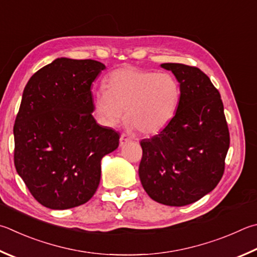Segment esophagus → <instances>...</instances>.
Wrapping results in <instances>:
<instances>
[{"mask_svg": "<svg viewBox=\"0 0 257 257\" xmlns=\"http://www.w3.org/2000/svg\"><path fill=\"white\" fill-rule=\"evenodd\" d=\"M128 142H130V138L127 136V135L122 134L120 136V146H123V145L127 144Z\"/></svg>", "mask_w": 257, "mask_h": 257, "instance_id": "1", "label": "esophagus"}]
</instances>
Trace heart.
Wrapping results in <instances>:
<instances>
[{
	"label": "heart",
	"mask_w": 257,
	"mask_h": 257,
	"mask_svg": "<svg viewBox=\"0 0 257 257\" xmlns=\"http://www.w3.org/2000/svg\"><path fill=\"white\" fill-rule=\"evenodd\" d=\"M180 96V84L172 74L125 66L110 74L108 87L96 88L93 103L103 125L114 127L125 109L129 127L149 136L162 132L171 122Z\"/></svg>",
	"instance_id": "b5f03b06"
}]
</instances>
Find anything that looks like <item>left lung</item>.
Listing matches in <instances>:
<instances>
[{
  "instance_id": "8db88e82",
  "label": "left lung",
  "mask_w": 257,
  "mask_h": 257,
  "mask_svg": "<svg viewBox=\"0 0 257 257\" xmlns=\"http://www.w3.org/2000/svg\"><path fill=\"white\" fill-rule=\"evenodd\" d=\"M181 96L173 119L162 132L143 139L139 179L156 202L172 207L193 203L216 188L229 148L220 94L198 67L165 63Z\"/></svg>"
}]
</instances>
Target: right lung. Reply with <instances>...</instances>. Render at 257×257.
Returning <instances> with one entry per match:
<instances>
[{
    "instance_id": "obj_1",
    "label": "right lung",
    "mask_w": 257,
    "mask_h": 257,
    "mask_svg": "<svg viewBox=\"0 0 257 257\" xmlns=\"http://www.w3.org/2000/svg\"><path fill=\"white\" fill-rule=\"evenodd\" d=\"M105 66L57 58L23 90L13 127L18 174L40 204L54 210L87 202L99 186L101 160L119 146L115 130L96 123L91 85Z\"/></svg>"
}]
</instances>
